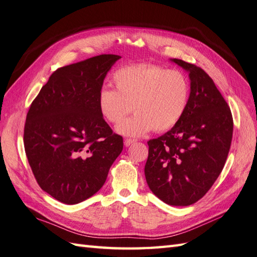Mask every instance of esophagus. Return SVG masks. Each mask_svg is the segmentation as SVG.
Masks as SVG:
<instances>
[{
  "mask_svg": "<svg viewBox=\"0 0 257 257\" xmlns=\"http://www.w3.org/2000/svg\"><path fill=\"white\" fill-rule=\"evenodd\" d=\"M135 142H136V140H134V139H124L123 144H124V147H130L131 144H134Z\"/></svg>",
  "mask_w": 257,
  "mask_h": 257,
  "instance_id": "1",
  "label": "esophagus"
}]
</instances>
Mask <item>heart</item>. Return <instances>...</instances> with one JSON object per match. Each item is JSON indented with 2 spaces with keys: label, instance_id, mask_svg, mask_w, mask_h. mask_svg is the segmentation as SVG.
Segmentation results:
<instances>
[{
  "label": "heart",
  "instance_id": "b5f03b06",
  "mask_svg": "<svg viewBox=\"0 0 257 257\" xmlns=\"http://www.w3.org/2000/svg\"><path fill=\"white\" fill-rule=\"evenodd\" d=\"M115 90L103 87L97 108L105 120L117 124L133 108L136 114L116 128L127 137L166 131L180 121L190 98V83L181 71L159 65L137 64L117 69Z\"/></svg>",
  "mask_w": 257,
  "mask_h": 257
}]
</instances>
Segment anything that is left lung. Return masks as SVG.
<instances>
[{
  "label": "left lung",
  "instance_id": "left-lung-1",
  "mask_svg": "<svg viewBox=\"0 0 257 257\" xmlns=\"http://www.w3.org/2000/svg\"><path fill=\"white\" fill-rule=\"evenodd\" d=\"M189 74L190 98L180 121L152 139L144 167L148 186L173 206H188L205 195L225 166L233 121L225 98L205 71L170 58Z\"/></svg>",
  "mask_w": 257,
  "mask_h": 257
}]
</instances>
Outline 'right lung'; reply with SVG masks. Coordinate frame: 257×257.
I'll return each mask as SVG.
<instances>
[{"instance_id": "obj_1", "label": "right lung", "mask_w": 257, "mask_h": 257, "mask_svg": "<svg viewBox=\"0 0 257 257\" xmlns=\"http://www.w3.org/2000/svg\"><path fill=\"white\" fill-rule=\"evenodd\" d=\"M119 55L103 54L56 69L30 105L26 155L43 191L64 204L95 194L121 153L97 108V93Z\"/></svg>"}]
</instances>
